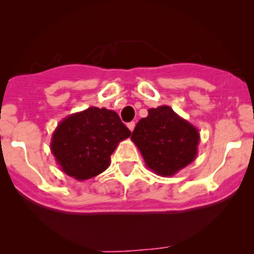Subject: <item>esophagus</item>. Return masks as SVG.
<instances>
[{"label":"esophagus","instance_id":"esophagus-1","mask_svg":"<svg viewBox=\"0 0 254 254\" xmlns=\"http://www.w3.org/2000/svg\"><path fill=\"white\" fill-rule=\"evenodd\" d=\"M127 127H129L130 131H132V130H134V127H135V122L127 123Z\"/></svg>","mask_w":254,"mask_h":254}]
</instances>
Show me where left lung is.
Instances as JSON below:
<instances>
[{
	"mask_svg": "<svg viewBox=\"0 0 254 254\" xmlns=\"http://www.w3.org/2000/svg\"><path fill=\"white\" fill-rule=\"evenodd\" d=\"M199 139L198 129L168 106L148 109L131 135L146 166L162 177L176 175L193 162Z\"/></svg>",
	"mask_w": 254,
	"mask_h": 254,
	"instance_id": "1",
	"label": "left lung"
}]
</instances>
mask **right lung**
I'll return each mask as SVG.
<instances>
[{
  "instance_id": "right-lung-1",
  "label": "right lung",
  "mask_w": 254,
  "mask_h": 254,
  "mask_svg": "<svg viewBox=\"0 0 254 254\" xmlns=\"http://www.w3.org/2000/svg\"><path fill=\"white\" fill-rule=\"evenodd\" d=\"M130 135L114 111L89 107L60 122L50 148L63 172L86 181L108 168L118 143Z\"/></svg>"
}]
</instances>
